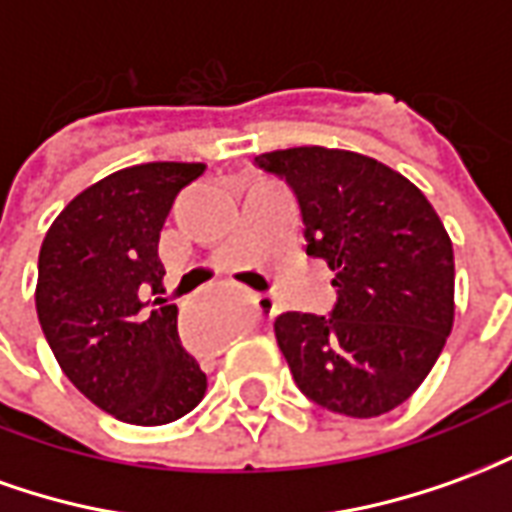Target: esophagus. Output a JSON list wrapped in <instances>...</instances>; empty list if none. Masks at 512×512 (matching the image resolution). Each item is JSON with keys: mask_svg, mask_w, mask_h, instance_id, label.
Masks as SVG:
<instances>
[{"mask_svg": "<svg viewBox=\"0 0 512 512\" xmlns=\"http://www.w3.org/2000/svg\"><path fill=\"white\" fill-rule=\"evenodd\" d=\"M255 310L263 315V318H274L277 315V299L274 296H268V293H260V296H255Z\"/></svg>", "mask_w": 512, "mask_h": 512, "instance_id": "1", "label": "esophagus"}]
</instances>
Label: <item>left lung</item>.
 I'll return each instance as SVG.
<instances>
[{
    "label": "left lung",
    "mask_w": 512,
    "mask_h": 512,
    "mask_svg": "<svg viewBox=\"0 0 512 512\" xmlns=\"http://www.w3.org/2000/svg\"><path fill=\"white\" fill-rule=\"evenodd\" d=\"M255 161L299 194L307 255L326 260L337 288L329 318H274L279 351L318 406L381 417L417 392L452 332L450 235L428 197L376 158L304 145Z\"/></svg>",
    "instance_id": "1"
}]
</instances>
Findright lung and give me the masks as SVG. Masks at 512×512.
<instances>
[{
    "label": "right lung",
    "instance_id": "obj_1",
    "mask_svg": "<svg viewBox=\"0 0 512 512\" xmlns=\"http://www.w3.org/2000/svg\"><path fill=\"white\" fill-rule=\"evenodd\" d=\"M202 172L200 161L117 169L79 191L40 246L35 307L54 359L87 400L128 425L175 422L208 389L178 343V307L158 299V235L178 191Z\"/></svg>",
    "mask_w": 512,
    "mask_h": 512
}]
</instances>
